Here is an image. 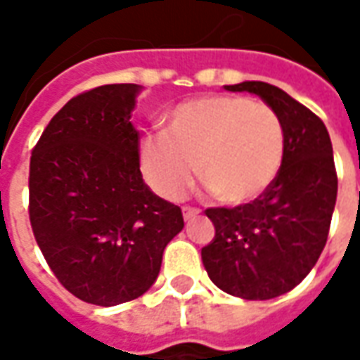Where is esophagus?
<instances>
[{
    "instance_id": "obj_1",
    "label": "esophagus",
    "mask_w": 360,
    "mask_h": 360,
    "mask_svg": "<svg viewBox=\"0 0 360 360\" xmlns=\"http://www.w3.org/2000/svg\"><path fill=\"white\" fill-rule=\"evenodd\" d=\"M198 214H200L198 208H191V206H185V208H183V218H185V221L193 219L195 216H198Z\"/></svg>"
}]
</instances>
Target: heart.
I'll return each mask as SVG.
<instances>
[{
    "mask_svg": "<svg viewBox=\"0 0 360 360\" xmlns=\"http://www.w3.org/2000/svg\"><path fill=\"white\" fill-rule=\"evenodd\" d=\"M283 162V127L264 102L200 96L175 105L167 129L142 139L141 167L158 195L179 200L196 175L224 204L249 202L276 179Z\"/></svg>",
    "mask_w": 360,
    "mask_h": 360,
    "instance_id": "1",
    "label": "heart"
}]
</instances>
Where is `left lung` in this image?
Instances as JSON below:
<instances>
[{"label":"left lung","mask_w":360,"mask_h":360,"mask_svg":"<svg viewBox=\"0 0 360 360\" xmlns=\"http://www.w3.org/2000/svg\"><path fill=\"white\" fill-rule=\"evenodd\" d=\"M226 90L260 96L278 113L283 162L252 202L206 210L216 235L202 264L221 291L266 301L299 285L324 250L338 196L332 141L322 119L274 84L245 81Z\"/></svg>","instance_id":"8db88e82"}]
</instances>
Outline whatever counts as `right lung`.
<instances>
[{"label":"right lung","mask_w":360,"mask_h":360,"mask_svg":"<svg viewBox=\"0 0 360 360\" xmlns=\"http://www.w3.org/2000/svg\"><path fill=\"white\" fill-rule=\"evenodd\" d=\"M139 84H103L51 117L30 156V226L59 283L113 307L146 293L185 221L154 195L131 123Z\"/></svg>","instance_id":"add662e5"}]
</instances>
